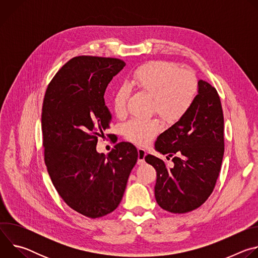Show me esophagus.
I'll use <instances>...</instances> for the list:
<instances>
[{"label":"esophagus","mask_w":258,"mask_h":258,"mask_svg":"<svg viewBox=\"0 0 258 258\" xmlns=\"http://www.w3.org/2000/svg\"><path fill=\"white\" fill-rule=\"evenodd\" d=\"M146 151L143 148H138V164L142 165L145 163Z\"/></svg>","instance_id":"34e87169"}]
</instances>
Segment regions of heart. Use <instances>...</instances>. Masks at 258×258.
Instances as JSON below:
<instances>
[{
    "mask_svg": "<svg viewBox=\"0 0 258 258\" xmlns=\"http://www.w3.org/2000/svg\"><path fill=\"white\" fill-rule=\"evenodd\" d=\"M127 86L152 97V110L167 121L178 120L185 115L198 92L194 73L188 69H178L176 64L168 61H152L141 65L130 76ZM128 96L125 86L114 92L112 106L117 117L126 113ZM122 130L128 141L146 145L158 135L161 124L156 118H133L123 124Z\"/></svg>",
    "mask_w": 258,
    "mask_h": 258,
    "instance_id": "heart-1",
    "label": "heart"
}]
</instances>
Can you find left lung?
<instances>
[{
    "instance_id": "8db88e82",
    "label": "left lung",
    "mask_w": 258,
    "mask_h": 258,
    "mask_svg": "<svg viewBox=\"0 0 258 258\" xmlns=\"http://www.w3.org/2000/svg\"><path fill=\"white\" fill-rule=\"evenodd\" d=\"M155 149L173 157L172 167L155 156L145 157L156 170L154 192L158 205L171 213L200 207L215 187L225 152L224 114L215 88L202 80L198 82L193 105L157 138Z\"/></svg>"
}]
</instances>
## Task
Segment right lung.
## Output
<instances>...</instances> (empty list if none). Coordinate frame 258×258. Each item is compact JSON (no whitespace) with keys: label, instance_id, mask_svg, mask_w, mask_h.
<instances>
[{"label":"right lung","instance_id":"1","mask_svg":"<svg viewBox=\"0 0 258 258\" xmlns=\"http://www.w3.org/2000/svg\"><path fill=\"white\" fill-rule=\"evenodd\" d=\"M124 66L117 58H72L52 79L43 102V146L51 180L70 208L90 218L117 208L138 160L136 147L127 142L107 155L96 150L98 137L111 121L106 88Z\"/></svg>","mask_w":258,"mask_h":258}]
</instances>
